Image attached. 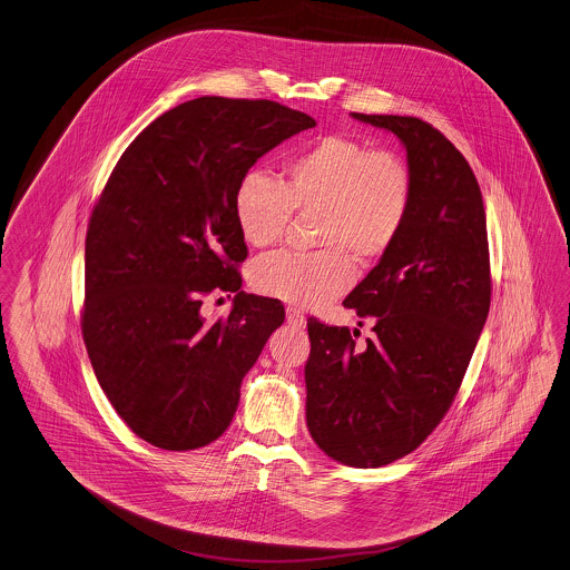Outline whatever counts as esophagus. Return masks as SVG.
Listing matches in <instances>:
<instances>
[{
    "mask_svg": "<svg viewBox=\"0 0 570 570\" xmlns=\"http://www.w3.org/2000/svg\"><path fill=\"white\" fill-rule=\"evenodd\" d=\"M286 323H288L291 327H297V330H302V327H306V316H304L299 309H295V307H288V309H286Z\"/></svg>",
    "mask_w": 570,
    "mask_h": 570,
    "instance_id": "esophagus-1",
    "label": "esophagus"
}]
</instances>
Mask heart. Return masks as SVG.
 I'll return each instance as SVG.
<instances>
[{"instance_id": "1", "label": "heart", "mask_w": 570, "mask_h": 570, "mask_svg": "<svg viewBox=\"0 0 570 570\" xmlns=\"http://www.w3.org/2000/svg\"><path fill=\"white\" fill-rule=\"evenodd\" d=\"M412 206V174L393 151H375L345 134L307 142L284 165L277 181L261 171L240 177L234 215L247 245L271 247L293 213L318 210L309 254L279 252L249 271L256 293L297 307L341 297L353 282L351 258L380 263L399 240Z\"/></svg>"}]
</instances>
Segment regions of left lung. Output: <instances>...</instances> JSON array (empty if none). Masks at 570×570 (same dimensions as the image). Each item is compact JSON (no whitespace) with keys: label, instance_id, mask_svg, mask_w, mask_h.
I'll return each mask as SVG.
<instances>
[{"label":"left lung","instance_id":"8db88e82","mask_svg":"<svg viewBox=\"0 0 570 570\" xmlns=\"http://www.w3.org/2000/svg\"><path fill=\"white\" fill-rule=\"evenodd\" d=\"M351 117L403 142L412 206L393 249L343 302L373 318L375 338L360 347L347 327L307 321L306 421L332 460L377 469L412 453L451 407L490 309V258L482 190L453 142L416 117Z\"/></svg>","mask_w":570,"mask_h":570}]
</instances>
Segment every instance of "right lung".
<instances>
[{
    "instance_id": "right-lung-1",
    "label": "right lung",
    "mask_w": 570,
    "mask_h": 570,
    "mask_svg": "<svg viewBox=\"0 0 570 570\" xmlns=\"http://www.w3.org/2000/svg\"><path fill=\"white\" fill-rule=\"evenodd\" d=\"M268 99L197 97L160 115L119 158L87 232L82 336L101 391L138 439L188 451L229 428L240 382L284 323L247 295L234 193L266 151L314 128ZM234 292L227 320L203 297Z\"/></svg>"
}]
</instances>
